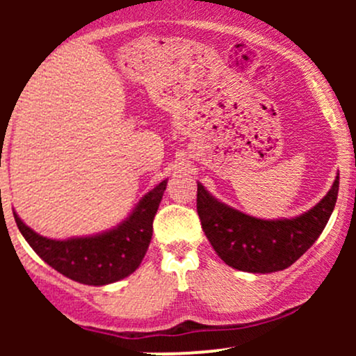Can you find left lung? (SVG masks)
I'll return each mask as SVG.
<instances>
[{
    "mask_svg": "<svg viewBox=\"0 0 356 356\" xmlns=\"http://www.w3.org/2000/svg\"><path fill=\"white\" fill-rule=\"evenodd\" d=\"M340 174L312 209L296 218L259 219L227 206L197 182V214L211 246L227 266L246 273H276L313 246L334 209Z\"/></svg>",
    "mask_w": 356,
    "mask_h": 356,
    "instance_id": "1",
    "label": "left lung"
}]
</instances>
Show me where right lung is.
I'll use <instances>...</instances> for the list:
<instances>
[{"label": "right lung", "instance_id": "obj_1", "mask_svg": "<svg viewBox=\"0 0 356 356\" xmlns=\"http://www.w3.org/2000/svg\"><path fill=\"white\" fill-rule=\"evenodd\" d=\"M167 181L159 182L140 197L115 227L90 236L67 239L44 238L23 222L13 211L16 226L26 243L47 264L76 283L105 286L132 275L140 266L150 239L152 222Z\"/></svg>", "mask_w": 356, "mask_h": 356}]
</instances>
